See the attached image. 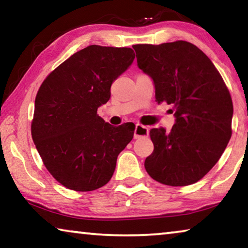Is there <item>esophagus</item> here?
I'll list each match as a JSON object with an SVG mask.
<instances>
[{"mask_svg":"<svg viewBox=\"0 0 248 248\" xmlns=\"http://www.w3.org/2000/svg\"><path fill=\"white\" fill-rule=\"evenodd\" d=\"M149 136V128L145 125H142L140 124H136V129H134V139H139L142 137Z\"/></svg>","mask_w":248,"mask_h":248,"instance_id":"obj_1","label":"esophagus"}]
</instances>
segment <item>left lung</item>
<instances>
[{
  "label": "left lung",
  "mask_w": 248,
  "mask_h": 248,
  "mask_svg": "<svg viewBox=\"0 0 248 248\" xmlns=\"http://www.w3.org/2000/svg\"><path fill=\"white\" fill-rule=\"evenodd\" d=\"M138 66L153 79L155 98L173 105L175 124L151 129L148 174L169 186L200 180L219 161L232 136L233 103L211 60L187 41L134 45Z\"/></svg>",
  "instance_id": "1"
}]
</instances>
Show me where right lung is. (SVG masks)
Here are the masks:
<instances>
[{
  "label": "right lung",
  "instance_id": "add662e5",
  "mask_svg": "<svg viewBox=\"0 0 248 248\" xmlns=\"http://www.w3.org/2000/svg\"><path fill=\"white\" fill-rule=\"evenodd\" d=\"M131 48L92 45L53 70L35 99L31 137L46 169L64 187L92 191L110 180L117 157L134 133L132 123H105L97 108L112 82L134 60Z\"/></svg>",
  "mask_w": 248,
  "mask_h": 248
}]
</instances>
